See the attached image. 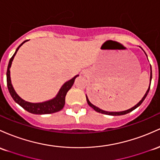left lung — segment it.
Wrapping results in <instances>:
<instances>
[{
    "instance_id": "1",
    "label": "left lung",
    "mask_w": 160,
    "mask_h": 160,
    "mask_svg": "<svg viewBox=\"0 0 160 160\" xmlns=\"http://www.w3.org/2000/svg\"><path fill=\"white\" fill-rule=\"evenodd\" d=\"M146 55H147V54H146ZM150 71H150V82H151V80H152V69H151V66H150ZM150 83H150V87H149L148 89H147V92H146L144 96H143V97L142 98V99L140 100L139 102H138V104L136 105V106H134V107H132V108H130V109L125 110V111H122V112H107V111H104V110L100 109L99 108H98V107L95 106L94 105H92V103H91L90 102H89V100L88 99V97H87V95H86V97H87V103H88L89 106H90L91 108H93V109L96 112H99V113H102V114H106V115H113V116H117V115H125V114H128V113H129V112H132L133 110H134L135 108H137L138 106H140V105H141V103L143 102V100L145 99V98L147 97V94H148L149 90H150Z\"/></svg>"
}]
</instances>
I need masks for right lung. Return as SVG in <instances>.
Here are the masks:
<instances>
[{
    "instance_id": "right-lung-1",
    "label": "right lung",
    "mask_w": 160,
    "mask_h": 160,
    "mask_svg": "<svg viewBox=\"0 0 160 160\" xmlns=\"http://www.w3.org/2000/svg\"><path fill=\"white\" fill-rule=\"evenodd\" d=\"M26 42V41H24L23 42L19 45V47L17 48V50H16L15 53L13 54V55L12 56L11 58L10 59V61H9L8 71H7V83H8V90L10 96H12V98H13V100H14L17 104L20 105V106L21 107H22L24 109L26 110L27 112H30V113L36 114V115H44V114H52L54 113V112L61 111V110L64 108V104H65V96L67 95V92H68V90L72 87L73 83H74L75 79H76V77L78 76V75L73 77L71 80H68V82H66V83L61 87L58 93L57 94V96H56L55 97L53 98L52 99L43 102L32 103L29 102H26L25 100L22 99V98H20V96L17 95V92H16L14 89H13V85H12L11 83V80H10V67H11L12 61H13V58H14V56L16 55V54H17V51L19 50V48H20L21 45L23 43H25Z\"/></svg>"
}]
</instances>
